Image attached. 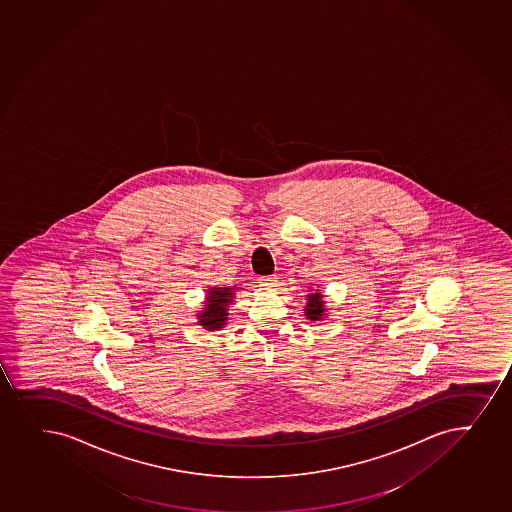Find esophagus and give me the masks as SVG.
Returning <instances> with one entry per match:
<instances>
[{
  "instance_id": "1",
  "label": "esophagus",
  "mask_w": 512,
  "mask_h": 512,
  "mask_svg": "<svg viewBox=\"0 0 512 512\" xmlns=\"http://www.w3.org/2000/svg\"><path fill=\"white\" fill-rule=\"evenodd\" d=\"M260 286H265V288H276L277 277L276 276H262L259 279Z\"/></svg>"
}]
</instances>
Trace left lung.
<instances>
[{
  "mask_svg": "<svg viewBox=\"0 0 512 512\" xmlns=\"http://www.w3.org/2000/svg\"><path fill=\"white\" fill-rule=\"evenodd\" d=\"M306 316L310 318V320H320L323 315V301L322 294H310L308 296V305H306L305 310Z\"/></svg>",
  "mask_w": 512,
  "mask_h": 512,
  "instance_id": "obj_1",
  "label": "left lung"
}]
</instances>
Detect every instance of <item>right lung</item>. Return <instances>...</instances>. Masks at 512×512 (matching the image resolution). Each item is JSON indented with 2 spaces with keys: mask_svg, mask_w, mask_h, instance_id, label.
<instances>
[{
  "mask_svg": "<svg viewBox=\"0 0 512 512\" xmlns=\"http://www.w3.org/2000/svg\"><path fill=\"white\" fill-rule=\"evenodd\" d=\"M233 301V291L230 288L213 289L207 296L206 310L199 315V323L207 330H219L226 322L228 308Z\"/></svg>",
  "mask_w": 512,
  "mask_h": 512,
  "instance_id": "right-lung-1",
  "label": "right lung"
}]
</instances>
